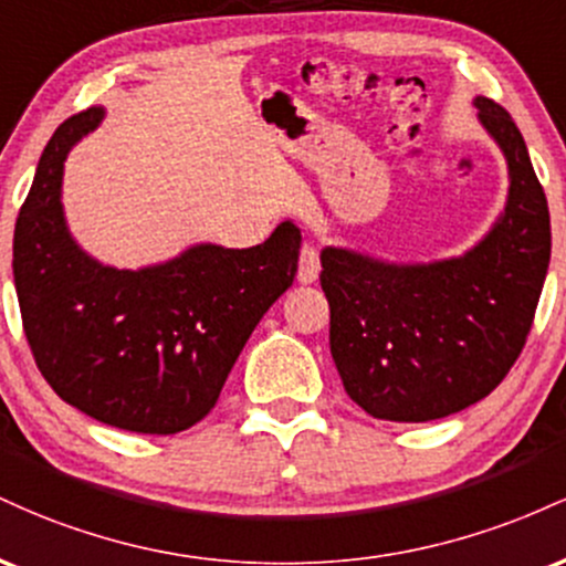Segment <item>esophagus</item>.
I'll return each instance as SVG.
<instances>
[{
    "mask_svg": "<svg viewBox=\"0 0 566 566\" xmlns=\"http://www.w3.org/2000/svg\"><path fill=\"white\" fill-rule=\"evenodd\" d=\"M319 252H316V247L305 244L301 250V265H297V282L301 284H314L316 279H319Z\"/></svg>",
    "mask_w": 566,
    "mask_h": 566,
    "instance_id": "1",
    "label": "esophagus"
}]
</instances>
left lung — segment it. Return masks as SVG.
Returning a JSON list of instances; mask_svg holds the SVG:
<instances>
[{
	"instance_id": "8db88e82",
	"label": "left lung",
	"mask_w": 566,
	"mask_h": 566,
	"mask_svg": "<svg viewBox=\"0 0 566 566\" xmlns=\"http://www.w3.org/2000/svg\"><path fill=\"white\" fill-rule=\"evenodd\" d=\"M509 167L490 231L463 255L401 263L350 247L322 250L329 350L346 394L394 423H426L476 405L522 354L551 261V218L516 122L473 97Z\"/></svg>"
}]
</instances>
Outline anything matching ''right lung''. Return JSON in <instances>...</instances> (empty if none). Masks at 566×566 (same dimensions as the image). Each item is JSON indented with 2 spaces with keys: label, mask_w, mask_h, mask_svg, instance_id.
Returning a JSON list of instances; mask_svg holds the SVG:
<instances>
[{
  "label": "right lung",
  "mask_w": 566,
  "mask_h": 566,
  "mask_svg": "<svg viewBox=\"0 0 566 566\" xmlns=\"http://www.w3.org/2000/svg\"><path fill=\"white\" fill-rule=\"evenodd\" d=\"M106 119L93 106L55 129L15 220L12 279L39 373L71 407L135 433H178L216 407L265 311L292 287L301 229L263 244L197 242L116 269L76 242L63 212L71 148Z\"/></svg>",
  "instance_id": "add662e5"
}]
</instances>
